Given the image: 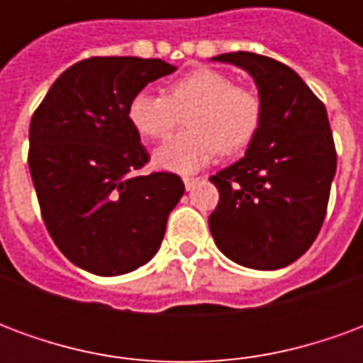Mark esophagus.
<instances>
[{"label": "esophagus", "mask_w": 363, "mask_h": 363, "mask_svg": "<svg viewBox=\"0 0 363 363\" xmlns=\"http://www.w3.org/2000/svg\"><path fill=\"white\" fill-rule=\"evenodd\" d=\"M182 181H184V186H186V190H190L198 181H200V179H198V177H184Z\"/></svg>", "instance_id": "obj_1"}]
</instances>
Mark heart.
<instances>
[{
	"mask_svg": "<svg viewBox=\"0 0 363 363\" xmlns=\"http://www.w3.org/2000/svg\"><path fill=\"white\" fill-rule=\"evenodd\" d=\"M189 111L186 132L159 147L155 163L167 171L192 173L218 151L235 153L252 142L262 118L259 95L223 72L198 67L165 87L163 95L140 91L128 103V122L143 140H165Z\"/></svg>",
	"mask_w": 363,
	"mask_h": 363,
	"instance_id": "obj_1",
	"label": "heart"
}]
</instances>
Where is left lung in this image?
<instances>
[{
    "label": "left lung",
    "instance_id": "obj_1",
    "mask_svg": "<svg viewBox=\"0 0 363 363\" xmlns=\"http://www.w3.org/2000/svg\"><path fill=\"white\" fill-rule=\"evenodd\" d=\"M216 60L255 77L262 118L247 155L210 177L220 202L208 223L220 251L259 270L288 267L319 235L336 150L327 108L278 60L233 52Z\"/></svg>",
    "mask_w": 363,
    "mask_h": 363
}]
</instances>
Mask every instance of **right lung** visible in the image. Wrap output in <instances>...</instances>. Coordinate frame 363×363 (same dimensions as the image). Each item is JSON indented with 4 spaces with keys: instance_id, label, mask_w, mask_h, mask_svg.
Returning a JSON list of instances; mask_svg holds the SVG:
<instances>
[{
    "instance_id": "obj_1",
    "label": "right lung",
    "mask_w": 363,
    "mask_h": 363,
    "mask_svg": "<svg viewBox=\"0 0 363 363\" xmlns=\"http://www.w3.org/2000/svg\"><path fill=\"white\" fill-rule=\"evenodd\" d=\"M173 72L163 60L93 56L67 67L33 114L28 169L44 225L87 272L145 264L184 194L179 174H135L150 153L126 112L135 93Z\"/></svg>"
}]
</instances>
